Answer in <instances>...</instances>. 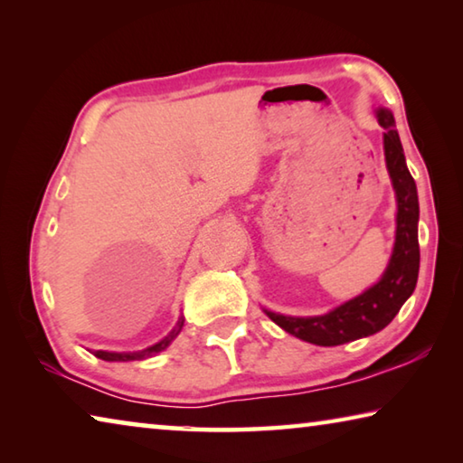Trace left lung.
<instances>
[{"instance_id": "left-lung-1", "label": "left lung", "mask_w": 463, "mask_h": 463, "mask_svg": "<svg viewBox=\"0 0 463 463\" xmlns=\"http://www.w3.org/2000/svg\"><path fill=\"white\" fill-rule=\"evenodd\" d=\"M378 122L383 128V155L396 192V242L390 263L378 284H373L354 300L341 304L320 317H284L265 310L273 323L298 339L333 347L382 331L398 315L402 304L414 292L419 278V195L417 184L406 167L401 137L390 109L380 108Z\"/></svg>"}]
</instances>
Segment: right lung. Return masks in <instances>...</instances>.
I'll return each mask as SVG.
<instances>
[{
  "label": "right lung",
  "mask_w": 463,
  "mask_h": 463,
  "mask_svg": "<svg viewBox=\"0 0 463 463\" xmlns=\"http://www.w3.org/2000/svg\"><path fill=\"white\" fill-rule=\"evenodd\" d=\"M182 326H184V317L177 320V326L165 336V339H161L159 343H155V345H151V347H146V349H143V351H135V354H114V351H93V355L99 357V359H104V362H135V359L138 362V359L153 357V355H156V354H161L163 349L169 347L171 341H174L175 336L179 335V331H182Z\"/></svg>",
  "instance_id": "obj_1"
}]
</instances>
